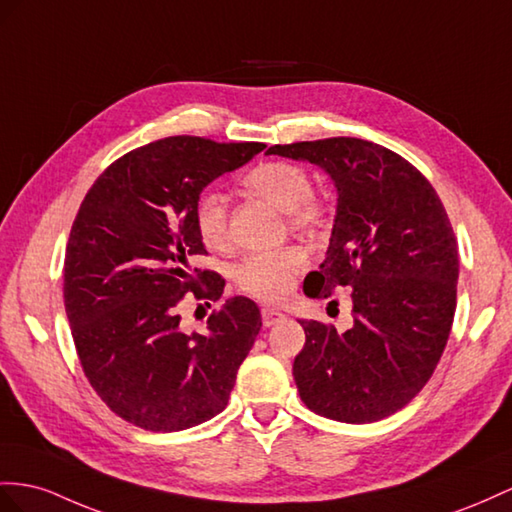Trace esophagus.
I'll return each instance as SVG.
<instances>
[{
  "label": "esophagus",
  "mask_w": 512,
  "mask_h": 512,
  "mask_svg": "<svg viewBox=\"0 0 512 512\" xmlns=\"http://www.w3.org/2000/svg\"><path fill=\"white\" fill-rule=\"evenodd\" d=\"M281 320H285V313H281V311H277V309H270V307L261 309V322H264V326L279 324Z\"/></svg>",
  "instance_id": "esophagus-1"
}]
</instances>
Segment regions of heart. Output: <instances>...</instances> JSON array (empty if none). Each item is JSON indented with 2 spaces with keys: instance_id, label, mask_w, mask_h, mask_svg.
Returning <instances> with one entry per match:
<instances>
[{
  "instance_id": "b5f03b06",
  "label": "heart",
  "mask_w": 512,
  "mask_h": 512,
  "mask_svg": "<svg viewBox=\"0 0 512 512\" xmlns=\"http://www.w3.org/2000/svg\"><path fill=\"white\" fill-rule=\"evenodd\" d=\"M244 186L266 199L279 212L287 214L298 229L316 227L322 207L311 199L313 181L307 168L292 162H266L246 175ZM194 222L201 240L218 248L227 242V201L220 192H205L194 207ZM307 266V255L300 248L253 253L244 257L233 270L235 285L248 296L277 303L292 292L294 281Z\"/></svg>"
}]
</instances>
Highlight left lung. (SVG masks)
Returning <instances> with one entry per match:
<instances>
[{
	"label": "left lung",
	"mask_w": 512,
	"mask_h": 512,
	"mask_svg": "<svg viewBox=\"0 0 512 512\" xmlns=\"http://www.w3.org/2000/svg\"><path fill=\"white\" fill-rule=\"evenodd\" d=\"M272 155L309 162L331 177L337 212L326 257L309 272V298L350 287L352 326L305 320L294 381L313 413L370 424L409 404L448 344L458 251L435 188L381 144L326 138L274 144Z\"/></svg>",
	"instance_id": "1"
}]
</instances>
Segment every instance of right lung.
Here are the masks:
<instances>
[{
  "label": "right lung",
  "mask_w": 512,
  "mask_h": 512,
  "mask_svg": "<svg viewBox=\"0 0 512 512\" xmlns=\"http://www.w3.org/2000/svg\"><path fill=\"white\" fill-rule=\"evenodd\" d=\"M264 147L199 136L144 144L106 168L75 216L64 257L73 342L90 385L129 424L186 430L229 402L261 329L259 307L233 296L205 333H183L177 305L188 290L220 298L216 274L190 268L205 253L194 207L209 183ZM199 280L205 291L193 287Z\"/></svg>",
  "instance_id": "1"
}]
</instances>
